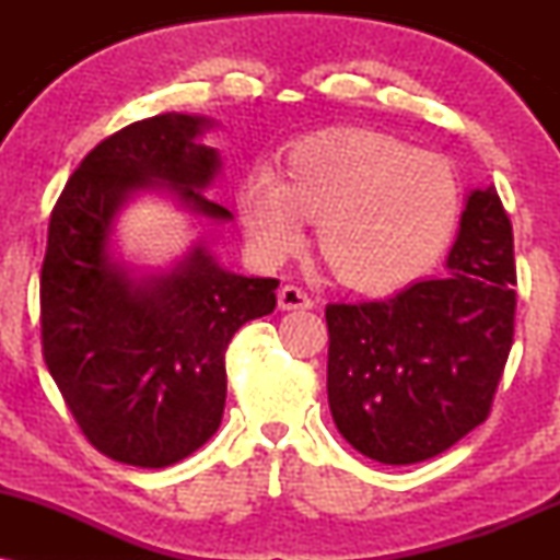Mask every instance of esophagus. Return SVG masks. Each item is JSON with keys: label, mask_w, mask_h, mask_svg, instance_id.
<instances>
[{"label": "esophagus", "mask_w": 560, "mask_h": 560, "mask_svg": "<svg viewBox=\"0 0 560 560\" xmlns=\"http://www.w3.org/2000/svg\"><path fill=\"white\" fill-rule=\"evenodd\" d=\"M279 307L281 311H307V307H313V300L307 298L305 289L287 284L279 289Z\"/></svg>", "instance_id": "1"}]
</instances>
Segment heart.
Wrapping results in <instances>:
<instances>
[{
  "mask_svg": "<svg viewBox=\"0 0 560 560\" xmlns=\"http://www.w3.org/2000/svg\"><path fill=\"white\" fill-rule=\"evenodd\" d=\"M458 182L445 158L387 133L347 128L289 147L281 176L268 165L236 186V213L262 258H284L318 218V253L363 292L416 279L458 221Z\"/></svg>",
  "mask_w": 560,
  "mask_h": 560,
  "instance_id": "heart-1",
  "label": "heart"
}]
</instances>
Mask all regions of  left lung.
Here are the masks:
<instances>
[{
  "label": "left lung",
  "instance_id": "8db88e82",
  "mask_svg": "<svg viewBox=\"0 0 560 560\" xmlns=\"http://www.w3.org/2000/svg\"><path fill=\"white\" fill-rule=\"evenodd\" d=\"M447 268L395 298L326 305L334 423L378 464L434 458L490 416L516 318L513 229L494 186L468 197Z\"/></svg>",
  "mask_w": 560,
  "mask_h": 560
}]
</instances>
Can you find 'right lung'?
I'll return each instance as SVG.
<instances>
[{
	"mask_svg": "<svg viewBox=\"0 0 560 560\" xmlns=\"http://www.w3.org/2000/svg\"><path fill=\"white\" fill-rule=\"evenodd\" d=\"M210 120L165 113L94 147L57 199L42 266V352L75 423L107 458L165 468L202 447L226 405V347L276 307V279L223 271L202 247L133 281L107 255L131 191L168 186L197 213L231 218L205 189L221 168L197 137Z\"/></svg>",
	"mask_w": 560,
	"mask_h": 560,
	"instance_id": "right-lung-1",
	"label": "right lung"
}]
</instances>
